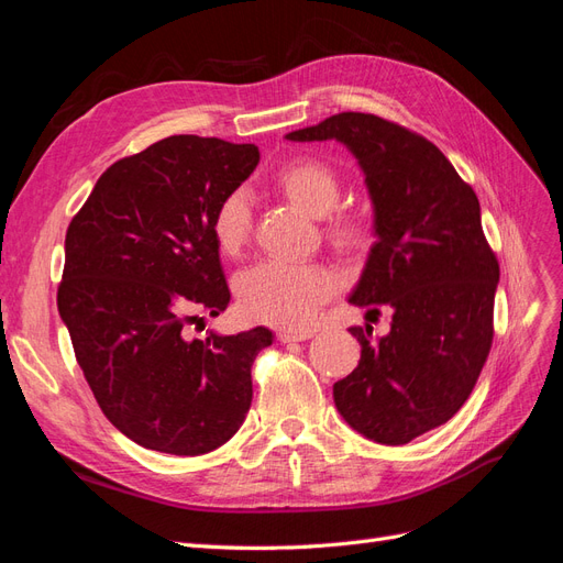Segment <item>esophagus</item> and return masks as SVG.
<instances>
[{"instance_id": "esophagus-1", "label": "esophagus", "mask_w": 563, "mask_h": 563, "mask_svg": "<svg viewBox=\"0 0 563 563\" xmlns=\"http://www.w3.org/2000/svg\"><path fill=\"white\" fill-rule=\"evenodd\" d=\"M312 335H314V331H291V329L277 331L279 343H300V340H308Z\"/></svg>"}]
</instances>
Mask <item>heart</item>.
<instances>
[{"instance_id": "1", "label": "heart", "mask_w": 563, "mask_h": 563, "mask_svg": "<svg viewBox=\"0 0 563 563\" xmlns=\"http://www.w3.org/2000/svg\"><path fill=\"white\" fill-rule=\"evenodd\" d=\"M275 185L302 211L327 216L329 240L345 251H362L373 240V223L364 211L335 209L340 201V178L335 168L317 157H296L275 172ZM251 199L244 190H232L216 203L211 234L223 255H240L251 236ZM335 275L314 263L265 261L236 279L242 310L265 323L302 329L312 321L321 302L335 291Z\"/></svg>"}]
</instances>
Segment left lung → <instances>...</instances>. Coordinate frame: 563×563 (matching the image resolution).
Here are the masks:
<instances>
[{
  "label": "left lung",
  "instance_id": "left-lung-1",
  "mask_svg": "<svg viewBox=\"0 0 563 563\" xmlns=\"http://www.w3.org/2000/svg\"><path fill=\"white\" fill-rule=\"evenodd\" d=\"M286 139H335L366 174L378 242L350 302L385 305L391 331L350 329L362 360L333 399L360 434L408 444L460 411L490 352L500 265L479 199L434 143L378 114L340 112Z\"/></svg>",
  "mask_w": 563,
  "mask_h": 563
}]
</instances>
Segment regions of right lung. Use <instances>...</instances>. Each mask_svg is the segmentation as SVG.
Segmentation results:
<instances>
[{
  "label": "right lung",
  "mask_w": 563,
  "mask_h": 563,
  "mask_svg": "<svg viewBox=\"0 0 563 563\" xmlns=\"http://www.w3.org/2000/svg\"><path fill=\"white\" fill-rule=\"evenodd\" d=\"M258 159L255 145L168 135L114 162L67 228L58 312L100 411L139 446L209 453L249 413L272 331L190 340L185 323L228 308L211 213Z\"/></svg>",
  "instance_id": "right-lung-1"
}]
</instances>
